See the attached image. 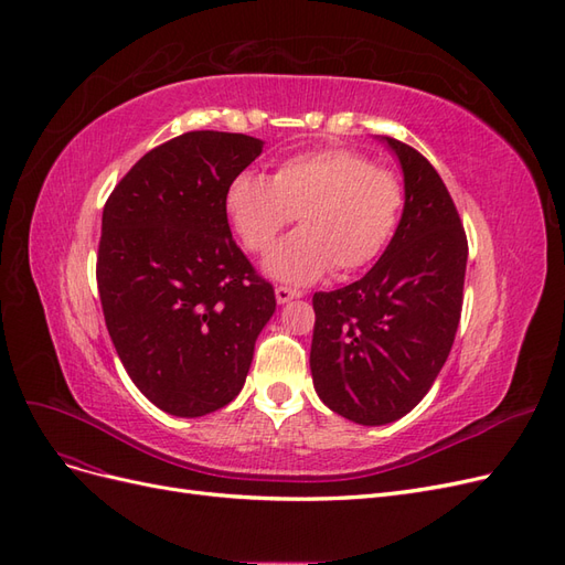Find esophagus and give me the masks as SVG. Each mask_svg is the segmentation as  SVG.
<instances>
[{
    "instance_id": "34e87169",
    "label": "esophagus",
    "mask_w": 565,
    "mask_h": 565,
    "mask_svg": "<svg viewBox=\"0 0 565 565\" xmlns=\"http://www.w3.org/2000/svg\"><path fill=\"white\" fill-rule=\"evenodd\" d=\"M299 297H301L299 289H292V287H282V285H278V287H276V299H278V303H287V301L299 299Z\"/></svg>"
}]
</instances>
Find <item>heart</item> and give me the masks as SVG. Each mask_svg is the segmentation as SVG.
<instances>
[{
  "mask_svg": "<svg viewBox=\"0 0 565 565\" xmlns=\"http://www.w3.org/2000/svg\"><path fill=\"white\" fill-rule=\"evenodd\" d=\"M405 204L393 169L349 148L297 152L268 177L241 172L226 188V214L245 249L266 254L278 235L299 231L270 252L264 268L289 285H306L332 266L341 276L372 264L388 245Z\"/></svg>",
  "mask_w": 565,
  "mask_h": 565,
  "instance_id": "heart-1",
  "label": "heart"
}]
</instances>
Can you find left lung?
<instances>
[{
  "label": "left lung",
  "mask_w": 565,
  "mask_h": 565,
  "mask_svg": "<svg viewBox=\"0 0 565 565\" xmlns=\"http://www.w3.org/2000/svg\"><path fill=\"white\" fill-rule=\"evenodd\" d=\"M403 167L401 224L361 280L316 292L311 374L320 401L355 424L407 415L452 349L465 299L467 233L422 152L382 136Z\"/></svg>",
  "instance_id": "1"
}]
</instances>
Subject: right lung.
I'll return each mask as SVG.
<instances>
[{
  "instance_id": "right-lung-1",
  "label": "right lung",
  "mask_w": 565,
  "mask_h": 565,
  "mask_svg": "<svg viewBox=\"0 0 565 565\" xmlns=\"http://www.w3.org/2000/svg\"><path fill=\"white\" fill-rule=\"evenodd\" d=\"M264 141L185 131L136 162L100 224L96 282L131 382L174 417H202L241 393L276 292L235 245L228 183Z\"/></svg>"
}]
</instances>
